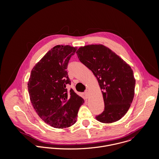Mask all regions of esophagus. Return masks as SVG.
Listing matches in <instances>:
<instances>
[{"label": "esophagus", "mask_w": 159, "mask_h": 159, "mask_svg": "<svg viewBox=\"0 0 159 159\" xmlns=\"http://www.w3.org/2000/svg\"><path fill=\"white\" fill-rule=\"evenodd\" d=\"M84 96H85V97H86V98H88V97H89V93H88V91H85V92H84Z\"/></svg>", "instance_id": "obj_1"}]
</instances>
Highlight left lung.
<instances>
[{"label": "left lung", "mask_w": 159, "mask_h": 159, "mask_svg": "<svg viewBox=\"0 0 159 159\" xmlns=\"http://www.w3.org/2000/svg\"><path fill=\"white\" fill-rule=\"evenodd\" d=\"M76 53L97 78L103 96L104 111L96 119L103 123L119 120L128 111L134 97L135 80L132 68L102 45L80 47Z\"/></svg>", "instance_id": "obj_1"}]
</instances>
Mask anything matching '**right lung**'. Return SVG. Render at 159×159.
Returning <instances> with one entry per match:
<instances>
[{
	"instance_id": "add662e5",
	"label": "right lung",
	"mask_w": 159,
	"mask_h": 159,
	"mask_svg": "<svg viewBox=\"0 0 159 159\" xmlns=\"http://www.w3.org/2000/svg\"><path fill=\"white\" fill-rule=\"evenodd\" d=\"M76 51L69 45H57L49 51L31 71L28 91L32 104L46 124L58 129L76 122L84 99L71 89L67 68Z\"/></svg>"
}]
</instances>
